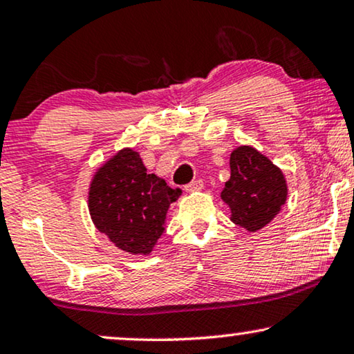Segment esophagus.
Segmentation results:
<instances>
[{"label": "esophagus", "mask_w": 354, "mask_h": 354, "mask_svg": "<svg viewBox=\"0 0 354 354\" xmlns=\"http://www.w3.org/2000/svg\"><path fill=\"white\" fill-rule=\"evenodd\" d=\"M201 189H203V181L202 179H196V181L189 183L184 186V191L186 192H194V191H201Z\"/></svg>", "instance_id": "esophagus-1"}]
</instances>
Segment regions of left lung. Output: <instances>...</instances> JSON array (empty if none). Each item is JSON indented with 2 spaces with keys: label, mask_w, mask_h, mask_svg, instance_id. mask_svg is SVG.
Instances as JSON below:
<instances>
[{
  "label": "left lung",
  "mask_w": 354,
  "mask_h": 354,
  "mask_svg": "<svg viewBox=\"0 0 354 354\" xmlns=\"http://www.w3.org/2000/svg\"><path fill=\"white\" fill-rule=\"evenodd\" d=\"M229 167L231 178L221 198L231 208V221L248 232L260 231L270 225L287 201L283 173L250 146L234 149Z\"/></svg>",
  "instance_id": "left-lung-1"
}]
</instances>
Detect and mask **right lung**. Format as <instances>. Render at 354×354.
Listing matches in <instances>:
<instances>
[{"instance_id": "add662e5", "label": "right lung", "mask_w": 354, "mask_h": 354, "mask_svg": "<svg viewBox=\"0 0 354 354\" xmlns=\"http://www.w3.org/2000/svg\"><path fill=\"white\" fill-rule=\"evenodd\" d=\"M181 189L147 173L133 149H122L97 168L89 184L88 208L94 226L133 255H149L165 231L167 212Z\"/></svg>"}]
</instances>
